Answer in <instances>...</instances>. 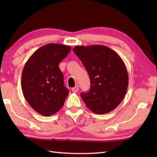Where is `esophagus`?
Wrapping results in <instances>:
<instances>
[{
	"mask_svg": "<svg viewBox=\"0 0 157 157\" xmlns=\"http://www.w3.org/2000/svg\"><path fill=\"white\" fill-rule=\"evenodd\" d=\"M78 90H79V86H75V87H73V88L72 89L73 92H75V93L78 92Z\"/></svg>",
	"mask_w": 157,
	"mask_h": 157,
	"instance_id": "34e87169",
	"label": "esophagus"
}]
</instances>
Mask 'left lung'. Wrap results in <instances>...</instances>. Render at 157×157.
<instances>
[{
  "mask_svg": "<svg viewBox=\"0 0 157 157\" xmlns=\"http://www.w3.org/2000/svg\"><path fill=\"white\" fill-rule=\"evenodd\" d=\"M75 53L88 72L91 88L81 97L86 107L97 114L109 113L116 109L126 94L128 73L121 57L102 45L77 46Z\"/></svg>",
  "mask_w": 157,
  "mask_h": 157,
  "instance_id": "left-lung-1",
  "label": "left lung"
}]
</instances>
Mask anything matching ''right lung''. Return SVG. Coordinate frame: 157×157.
<instances>
[{
  "mask_svg": "<svg viewBox=\"0 0 157 157\" xmlns=\"http://www.w3.org/2000/svg\"><path fill=\"white\" fill-rule=\"evenodd\" d=\"M71 48L48 44L37 49L23 68L21 88L28 104L37 113L50 116L63 107L68 90L63 85L59 64Z\"/></svg>",
  "mask_w": 157,
  "mask_h": 157,
  "instance_id": "add662e5",
  "label": "right lung"
}]
</instances>
